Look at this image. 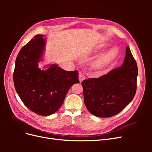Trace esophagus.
<instances>
[{
    "label": "esophagus",
    "instance_id": "obj_1",
    "mask_svg": "<svg viewBox=\"0 0 152 152\" xmlns=\"http://www.w3.org/2000/svg\"><path fill=\"white\" fill-rule=\"evenodd\" d=\"M79 81L81 82L83 81L84 79H85V76L84 74H82V73H80L79 74Z\"/></svg>",
    "mask_w": 152,
    "mask_h": 152
}]
</instances>
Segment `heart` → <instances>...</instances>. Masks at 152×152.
I'll return each mask as SVG.
<instances>
[{
    "label": "heart",
    "mask_w": 152,
    "mask_h": 152,
    "mask_svg": "<svg viewBox=\"0 0 152 152\" xmlns=\"http://www.w3.org/2000/svg\"><path fill=\"white\" fill-rule=\"evenodd\" d=\"M117 53V50L116 48H113L107 53H104L102 56L99 58L95 63V65L96 66H103L104 64L108 62L110 59H113L116 56Z\"/></svg>",
    "instance_id": "heart-1"
}]
</instances>
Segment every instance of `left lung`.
Wrapping results in <instances>:
<instances>
[{
    "label": "left lung",
    "mask_w": 152,
    "mask_h": 152,
    "mask_svg": "<svg viewBox=\"0 0 152 152\" xmlns=\"http://www.w3.org/2000/svg\"><path fill=\"white\" fill-rule=\"evenodd\" d=\"M137 73L136 62L127 46L121 66L99 78L82 81L87 109L99 117H110L120 113L134 97Z\"/></svg>",
    "instance_id": "obj_1"
}]
</instances>
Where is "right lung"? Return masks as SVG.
Segmentation results:
<instances>
[{"label": "right lung", "instance_id": "right-lung-1", "mask_svg": "<svg viewBox=\"0 0 152 152\" xmlns=\"http://www.w3.org/2000/svg\"><path fill=\"white\" fill-rule=\"evenodd\" d=\"M45 40L37 35L22 48L16 59L13 81L18 96L33 112L48 116L62 105L69 89L79 83L77 70L68 72L56 64L45 70L38 67Z\"/></svg>", "mask_w": 152, "mask_h": 152}]
</instances>
